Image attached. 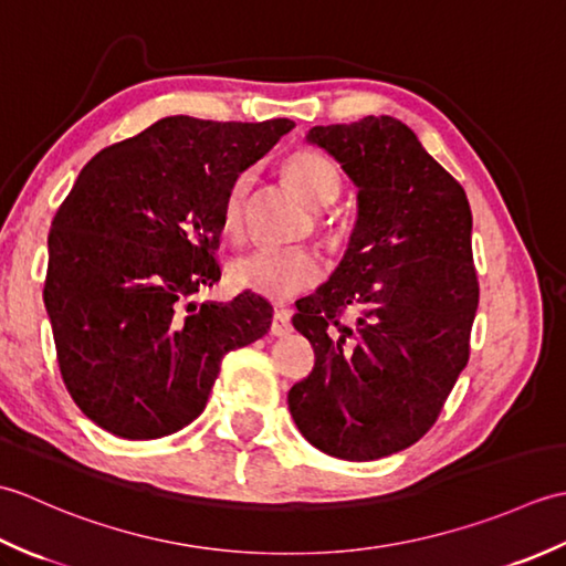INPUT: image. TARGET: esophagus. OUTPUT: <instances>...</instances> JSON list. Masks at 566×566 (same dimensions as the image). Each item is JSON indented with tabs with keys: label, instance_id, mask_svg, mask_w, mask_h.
<instances>
[{
	"label": "esophagus",
	"instance_id": "esophagus-1",
	"mask_svg": "<svg viewBox=\"0 0 566 566\" xmlns=\"http://www.w3.org/2000/svg\"><path fill=\"white\" fill-rule=\"evenodd\" d=\"M270 333L276 335V338H282V335L292 333V316H290V311H286V308H276V311H274Z\"/></svg>",
	"mask_w": 566,
	"mask_h": 566
}]
</instances>
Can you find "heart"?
Masks as SVG:
<instances>
[{"label":"heart","mask_w":566,"mask_h":566,"mask_svg":"<svg viewBox=\"0 0 566 566\" xmlns=\"http://www.w3.org/2000/svg\"><path fill=\"white\" fill-rule=\"evenodd\" d=\"M282 172L298 197H302L311 209H328L331 203L338 201L343 191V179L338 167L314 148H298L290 153L282 163ZM252 189V175H238L231 187L226 191L223 209H221V228L226 235L238 238L245 226L248 197ZM321 231L328 243L338 245L345 238V226L340 221H323ZM228 276L238 286L252 294L268 298H290L314 290L323 280V264L311 250H255L248 255L238 258L228 268Z\"/></svg>","instance_id":"heart-1"}]
</instances>
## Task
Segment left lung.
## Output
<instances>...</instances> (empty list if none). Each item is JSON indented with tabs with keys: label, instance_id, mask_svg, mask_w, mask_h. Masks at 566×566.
I'll use <instances>...</instances> for the list:
<instances>
[{
	"label": "left lung",
	"instance_id": "8db88e82",
	"mask_svg": "<svg viewBox=\"0 0 566 566\" xmlns=\"http://www.w3.org/2000/svg\"><path fill=\"white\" fill-rule=\"evenodd\" d=\"M306 140L355 182L357 223L331 282L296 302L292 323L316 363L290 389V411L321 452L369 462L423 438L467 367L479 304L472 211L399 118L314 126ZM347 307L355 327L339 321Z\"/></svg>",
	"mask_w": 566,
	"mask_h": 566
}]
</instances>
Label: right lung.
I'll list each match as a JSON object with an SVG mask.
<instances>
[{
    "instance_id": "add662e5",
    "label": "right lung",
    "mask_w": 566,
    "mask_h": 566,
    "mask_svg": "<svg viewBox=\"0 0 566 566\" xmlns=\"http://www.w3.org/2000/svg\"><path fill=\"white\" fill-rule=\"evenodd\" d=\"M294 122L167 116L82 167L48 235L43 302L72 401L126 440L182 430L221 359L270 331L258 294L187 302L221 280V209L233 179Z\"/></svg>"
}]
</instances>
